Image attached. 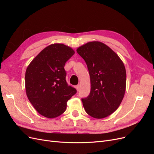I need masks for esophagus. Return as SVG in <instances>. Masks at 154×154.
Wrapping results in <instances>:
<instances>
[{"label": "esophagus", "mask_w": 154, "mask_h": 154, "mask_svg": "<svg viewBox=\"0 0 154 154\" xmlns=\"http://www.w3.org/2000/svg\"><path fill=\"white\" fill-rule=\"evenodd\" d=\"M75 87H76V88L77 91H79V90H80V85H76Z\"/></svg>", "instance_id": "esophagus-1"}]
</instances>
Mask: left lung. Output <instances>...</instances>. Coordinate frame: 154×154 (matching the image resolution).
Returning a JSON list of instances; mask_svg holds the SVG:
<instances>
[{"instance_id": "1", "label": "left lung", "mask_w": 154, "mask_h": 154, "mask_svg": "<svg viewBox=\"0 0 154 154\" xmlns=\"http://www.w3.org/2000/svg\"><path fill=\"white\" fill-rule=\"evenodd\" d=\"M91 78V92L82 101L86 112L101 119L118 109L126 90L127 74L122 60L109 46L100 42H90L78 48Z\"/></svg>"}]
</instances>
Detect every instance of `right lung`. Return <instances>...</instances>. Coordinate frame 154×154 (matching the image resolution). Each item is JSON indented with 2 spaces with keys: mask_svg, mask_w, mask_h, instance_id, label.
I'll return each instance as SVG.
<instances>
[{
  "mask_svg": "<svg viewBox=\"0 0 154 154\" xmlns=\"http://www.w3.org/2000/svg\"><path fill=\"white\" fill-rule=\"evenodd\" d=\"M74 51L62 44H51L44 49L27 67L26 91L36 110L44 117L54 118L62 114L67 102L76 93L66 82L65 64Z\"/></svg>",
  "mask_w": 154,
  "mask_h": 154,
  "instance_id": "1",
  "label": "right lung"
}]
</instances>
